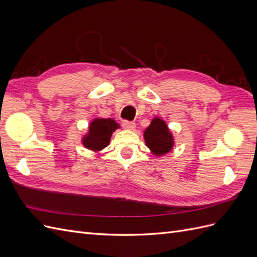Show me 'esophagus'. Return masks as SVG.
<instances>
[{
    "instance_id": "obj_1",
    "label": "esophagus",
    "mask_w": 257,
    "mask_h": 257,
    "mask_svg": "<svg viewBox=\"0 0 257 257\" xmlns=\"http://www.w3.org/2000/svg\"><path fill=\"white\" fill-rule=\"evenodd\" d=\"M122 125L124 128L130 130V131H134L136 127V124L134 122H131V121H123Z\"/></svg>"
}]
</instances>
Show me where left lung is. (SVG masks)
I'll return each instance as SVG.
<instances>
[{"label":"left lung","instance_id":"1","mask_svg":"<svg viewBox=\"0 0 257 257\" xmlns=\"http://www.w3.org/2000/svg\"><path fill=\"white\" fill-rule=\"evenodd\" d=\"M144 139L151 153L159 158L169 153L175 146V139L167 123L159 116H154L150 125L144 131Z\"/></svg>","mask_w":257,"mask_h":257}]
</instances>
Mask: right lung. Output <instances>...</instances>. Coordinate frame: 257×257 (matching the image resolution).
<instances>
[{"instance_id":"add662e5","label":"right lung","mask_w":257,"mask_h":257,"mask_svg":"<svg viewBox=\"0 0 257 257\" xmlns=\"http://www.w3.org/2000/svg\"><path fill=\"white\" fill-rule=\"evenodd\" d=\"M118 128L120 124L113 119L94 118L89 124L88 132L82 136L81 144L87 149L98 153L109 145L112 133Z\"/></svg>"}]
</instances>
